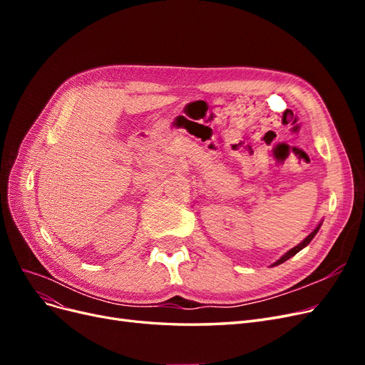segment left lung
I'll use <instances>...</instances> for the list:
<instances>
[{
    "label": "left lung",
    "mask_w": 365,
    "mask_h": 365,
    "mask_svg": "<svg viewBox=\"0 0 365 365\" xmlns=\"http://www.w3.org/2000/svg\"><path fill=\"white\" fill-rule=\"evenodd\" d=\"M319 227H322V224H319L314 231H312V233L311 235H309L303 242H300V244H298L297 247H294L292 250H289L288 252H286V254H283V256L277 260V262H275V263H272L271 264V267H277V264H280V263H283V262H286V260H288V259H291L292 256H295V254L298 252V251H302L306 245H309V242H311L314 237H315V235L318 233V230H319Z\"/></svg>",
    "instance_id": "obj_1"
}]
</instances>
